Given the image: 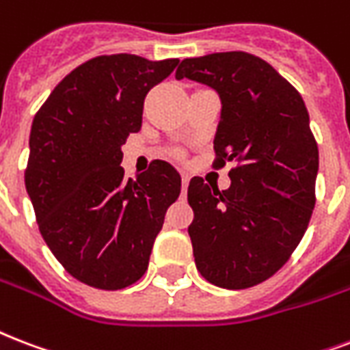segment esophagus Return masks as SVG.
Wrapping results in <instances>:
<instances>
[{
    "label": "esophagus",
    "mask_w": 350,
    "mask_h": 350,
    "mask_svg": "<svg viewBox=\"0 0 350 350\" xmlns=\"http://www.w3.org/2000/svg\"><path fill=\"white\" fill-rule=\"evenodd\" d=\"M187 185H189V176L181 174V193H187Z\"/></svg>",
    "instance_id": "obj_1"
}]
</instances>
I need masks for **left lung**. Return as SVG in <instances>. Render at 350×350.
<instances>
[{"label":"left lung","instance_id":"8db88e82","mask_svg":"<svg viewBox=\"0 0 350 350\" xmlns=\"http://www.w3.org/2000/svg\"><path fill=\"white\" fill-rule=\"evenodd\" d=\"M176 79L217 90L213 167L234 163L226 191L200 176L189 183L194 262L217 286L252 288L281 270L310 222L319 152L308 111L284 77L244 51L185 58Z\"/></svg>","mask_w":350,"mask_h":350}]
</instances>
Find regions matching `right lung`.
<instances>
[{
    "mask_svg": "<svg viewBox=\"0 0 350 350\" xmlns=\"http://www.w3.org/2000/svg\"><path fill=\"white\" fill-rule=\"evenodd\" d=\"M178 58L103 55L64 77L34 116L25 187L45 244L69 275L121 290L145 275L181 178L154 159L126 180L121 146L139 132L146 93Z\"/></svg>",
    "mask_w": 350,
    "mask_h": 350,
    "instance_id": "add662e5",
    "label": "right lung"
}]
</instances>
